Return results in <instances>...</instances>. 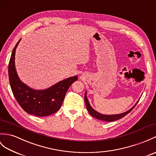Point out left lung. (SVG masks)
<instances>
[{
    "label": "left lung",
    "instance_id": "obj_1",
    "mask_svg": "<svg viewBox=\"0 0 156 156\" xmlns=\"http://www.w3.org/2000/svg\"><path fill=\"white\" fill-rule=\"evenodd\" d=\"M84 100H85V104H86V106L87 110H88L89 114L91 115L92 116L96 118V119H100V120H102V121H105V122H114L115 120H118V119H119L124 118L125 115H126L128 113H129V112H131L133 109V108H134V107L136 106V104H137V102H139L140 100L137 101V103L134 105V106H133L131 108V109L129 110L128 111L124 112V113H122L120 114H115V115H104V114L98 113V112L95 111L91 106H90L88 100V99H87V97H86V92L85 93V95H84Z\"/></svg>",
    "mask_w": 156,
    "mask_h": 156
}]
</instances>
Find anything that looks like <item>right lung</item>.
<instances>
[{
	"label": "right lung",
	"mask_w": 156,
	"mask_h": 156,
	"mask_svg": "<svg viewBox=\"0 0 156 156\" xmlns=\"http://www.w3.org/2000/svg\"><path fill=\"white\" fill-rule=\"evenodd\" d=\"M14 47L9 64V77L14 96L23 109L36 116H46L55 113L61 108L68 89L78 80L76 76L68 78L44 90H33L23 84L16 74L14 64Z\"/></svg>",
	"instance_id": "obj_1"
}]
</instances>
